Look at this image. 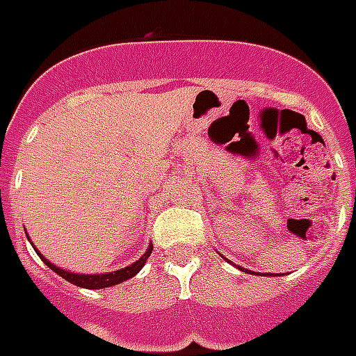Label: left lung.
<instances>
[{"mask_svg": "<svg viewBox=\"0 0 356 356\" xmlns=\"http://www.w3.org/2000/svg\"><path fill=\"white\" fill-rule=\"evenodd\" d=\"M238 270H242V272H248V274H253V276H255V272H251V270H244V268H240V266H238ZM268 276H270V274H268ZM272 276H274V274H272ZM276 276H277V274H276ZM280 276H282V274H280Z\"/></svg>", "mask_w": 356, "mask_h": 356, "instance_id": "obj_1", "label": "left lung"}]
</instances>
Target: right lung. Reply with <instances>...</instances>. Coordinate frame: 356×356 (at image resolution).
<instances>
[{"label":"right lung","instance_id":"1","mask_svg":"<svg viewBox=\"0 0 356 356\" xmlns=\"http://www.w3.org/2000/svg\"><path fill=\"white\" fill-rule=\"evenodd\" d=\"M26 236H28V232H26ZM33 248H35V245H33ZM152 250H154V245L149 244L148 250L143 253V257L138 259V261H135V263H131L129 266H125V268L114 270V272H105V274H79V272H71V270L56 266V264L50 263L44 255H41L39 250L35 248L37 255L41 257V261L47 264L48 268H52L58 276H61L69 283H73L76 287H82V289H105V287H112V285H118V283L127 282V280H131L133 276H137L138 272L143 270L144 263L148 261Z\"/></svg>","mask_w":356,"mask_h":356}]
</instances>
